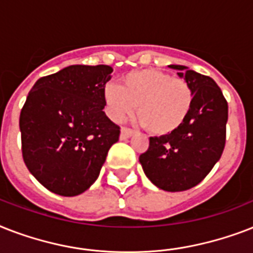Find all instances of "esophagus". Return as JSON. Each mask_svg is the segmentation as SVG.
<instances>
[{"label":"esophagus","mask_w":253,"mask_h":253,"mask_svg":"<svg viewBox=\"0 0 253 253\" xmlns=\"http://www.w3.org/2000/svg\"><path fill=\"white\" fill-rule=\"evenodd\" d=\"M134 134L135 131L131 130V128H127V127H122V128H121V139H128Z\"/></svg>","instance_id":"1"}]
</instances>
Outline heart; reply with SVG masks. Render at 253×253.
I'll return each mask as SVG.
<instances>
[{"mask_svg":"<svg viewBox=\"0 0 253 253\" xmlns=\"http://www.w3.org/2000/svg\"><path fill=\"white\" fill-rule=\"evenodd\" d=\"M103 102L114 122H122L138 106L140 123L150 132L163 136L174 132L188 118L193 89L184 79L158 69H139L127 73L121 86L105 85Z\"/></svg>","mask_w":253,"mask_h":253,"instance_id":"obj_1","label":"heart"}]
</instances>
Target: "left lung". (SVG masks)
Listing matches in <instances>:
<instances>
[{"label": "left lung", "instance_id": "obj_1", "mask_svg": "<svg viewBox=\"0 0 253 253\" xmlns=\"http://www.w3.org/2000/svg\"><path fill=\"white\" fill-rule=\"evenodd\" d=\"M169 68L178 71L177 75L192 86V109L174 132L150 138V147L139 162L159 189L182 192L200 184L222 156L228 105L211 77L185 65L172 64Z\"/></svg>", "mask_w": 253, "mask_h": 253}]
</instances>
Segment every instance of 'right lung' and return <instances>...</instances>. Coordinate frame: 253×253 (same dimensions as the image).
Returning a JSON list of instances; mask_svg holds the SVG:
<instances>
[{
    "mask_svg": "<svg viewBox=\"0 0 253 253\" xmlns=\"http://www.w3.org/2000/svg\"><path fill=\"white\" fill-rule=\"evenodd\" d=\"M109 65H69L41 77L21 110L22 156L49 192L84 193L97 180L119 126L107 118L103 87Z\"/></svg>",
    "mask_w": 253,
    "mask_h": 253,
    "instance_id": "add662e5",
    "label": "right lung"
}]
</instances>
